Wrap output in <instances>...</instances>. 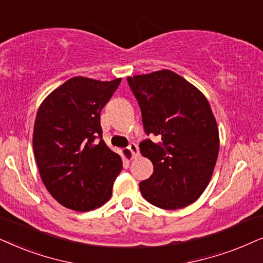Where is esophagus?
<instances>
[{
    "label": "esophagus",
    "mask_w": 263,
    "mask_h": 263,
    "mask_svg": "<svg viewBox=\"0 0 263 263\" xmlns=\"http://www.w3.org/2000/svg\"><path fill=\"white\" fill-rule=\"evenodd\" d=\"M128 150L131 152V157L132 159H136L139 155V149L137 144H135V143H131V144L128 145Z\"/></svg>",
    "instance_id": "34e87169"
}]
</instances>
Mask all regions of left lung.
<instances>
[{"mask_svg":"<svg viewBox=\"0 0 263 263\" xmlns=\"http://www.w3.org/2000/svg\"><path fill=\"white\" fill-rule=\"evenodd\" d=\"M138 101L146 135L139 144L154 172L139 183L143 197L155 207L180 209L208 186L219 154V131L207 99L177 73L162 69L127 77Z\"/></svg>","mask_w":263,"mask_h":263,"instance_id":"left-lung-1","label":"left lung"}]
</instances>
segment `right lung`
I'll return each instance as SVG.
<instances>
[{
    "instance_id": "1",
    "label": "right lung",
    "mask_w": 263,
    "mask_h": 263,
    "mask_svg": "<svg viewBox=\"0 0 263 263\" xmlns=\"http://www.w3.org/2000/svg\"><path fill=\"white\" fill-rule=\"evenodd\" d=\"M120 82L74 77L52 91L37 111L38 171L47 190L66 208L87 212L110 198L122 161L103 142L101 110Z\"/></svg>"
}]
</instances>
